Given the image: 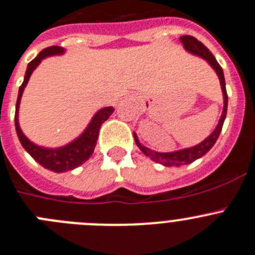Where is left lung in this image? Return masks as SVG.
Segmentation results:
<instances>
[{
	"label": "left lung",
	"instance_id": "1",
	"mask_svg": "<svg viewBox=\"0 0 255 255\" xmlns=\"http://www.w3.org/2000/svg\"><path fill=\"white\" fill-rule=\"evenodd\" d=\"M180 42L183 43V47L187 52L194 54L197 57H201L205 61H207L208 65L215 70V72L217 73L220 80V85H221L222 95H224V109H222V114L220 117V121L217 123L216 128L212 130L210 136L207 138H205L201 143L196 144L193 147H187L183 148V150L173 151V152H157V151H153L151 148L146 147L139 142L138 137L134 132H133V137H134V141L136 144L138 146L139 150L144 153L146 156H148L152 161L159 162V164L164 165V166H182V165H188L190 162L196 161L197 159L205 156L208 151L212 148V146L216 143L217 138H219L220 133H221L222 126H224L225 118H226V113H228V93H226V85H225V77H224V71H222L221 66L219 65V62L216 61V58L213 57V54L211 53L210 49L206 47L203 43H201L199 40H197L194 36L190 35H183L180 36Z\"/></svg>",
	"mask_w": 255,
	"mask_h": 255
}]
</instances>
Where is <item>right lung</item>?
<instances>
[{"mask_svg": "<svg viewBox=\"0 0 255 255\" xmlns=\"http://www.w3.org/2000/svg\"><path fill=\"white\" fill-rule=\"evenodd\" d=\"M65 53V48L53 47L45 48L43 49L33 61L27 65L26 72H25L24 81H22L21 86L19 89V95H17V102H16V111H15V128L17 137H19L20 142H21L22 147L25 148L29 155L35 160L36 162L42 165L43 167L52 170L54 173H65V171L72 170L76 169L77 166L84 164L86 160L93 155L94 148L96 146V141H98V136H99V130L103 123L107 121L109 117L113 114L114 108L113 107H105L99 109L94 114L91 118L90 123L88 127L85 128L84 132L80 134L79 137L71 141L70 143L61 146V147H43L39 144L34 143L30 139L27 138L22 133L21 128L19 125V108L20 102H21V96L24 93V89L26 88L27 81L30 79L31 73L34 72L36 67L40 65V62L44 58L50 56H61Z\"/></svg>", "mask_w": 255, "mask_h": 255, "instance_id": "right-lung-1", "label": "right lung"}]
</instances>
